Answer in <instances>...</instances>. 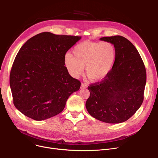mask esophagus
<instances>
[{"mask_svg": "<svg viewBox=\"0 0 158 158\" xmlns=\"http://www.w3.org/2000/svg\"><path fill=\"white\" fill-rule=\"evenodd\" d=\"M87 87V85L85 83H81V88H85Z\"/></svg>", "mask_w": 158, "mask_h": 158, "instance_id": "34e87169", "label": "esophagus"}]
</instances>
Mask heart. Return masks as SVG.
I'll return each instance as SVG.
<instances>
[{
	"label": "heart",
	"mask_w": 158,
	"mask_h": 158,
	"mask_svg": "<svg viewBox=\"0 0 158 158\" xmlns=\"http://www.w3.org/2000/svg\"><path fill=\"white\" fill-rule=\"evenodd\" d=\"M73 56L66 54L64 64L73 77H77L84 71L92 81L105 78L114 64L117 51L110 42L85 41L78 44L73 51Z\"/></svg>",
	"instance_id": "b5f03b06"
}]
</instances>
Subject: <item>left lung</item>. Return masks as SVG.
Listing matches in <instances>:
<instances>
[{
  "instance_id": "8db88e82",
  "label": "left lung",
  "mask_w": 158,
  "mask_h": 158,
  "mask_svg": "<svg viewBox=\"0 0 158 158\" xmlns=\"http://www.w3.org/2000/svg\"><path fill=\"white\" fill-rule=\"evenodd\" d=\"M100 40L114 46L117 57L109 74L88 87L90 95L86 107L98 120L122 123L130 118L143 101L145 67L137 49L127 38L114 36Z\"/></svg>"
}]
</instances>
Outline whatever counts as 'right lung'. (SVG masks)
Returning <instances> with one entry per match:
<instances>
[{
	"mask_svg": "<svg viewBox=\"0 0 158 158\" xmlns=\"http://www.w3.org/2000/svg\"><path fill=\"white\" fill-rule=\"evenodd\" d=\"M81 36L40 33L20 48L10 83L16 108L26 117L44 120L60 113L70 95L80 88L64 66L69 50Z\"/></svg>",
	"mask_w": 158,
	"mask_h": 158,
	"instance_id": "right-lung-1",
	"label": "right lung"
}]
</instances>
